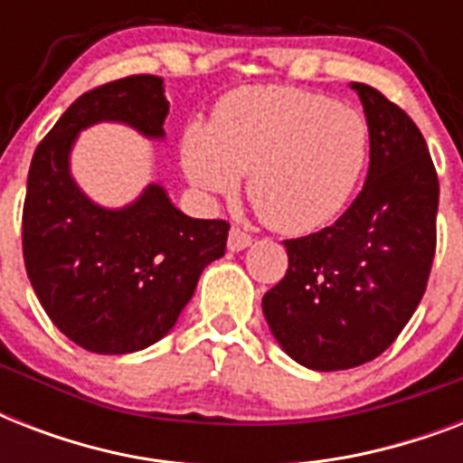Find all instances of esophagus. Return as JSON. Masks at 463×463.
<instances>
[{"instance_id": "obj_1", "label": "esophagus", "mask_w": 463, "mask_h": 463, "mask_svg": "<svg viewBox=\"0 0 463 463\" xmlns=\"http://www.w3.org/2000/svg\"><path fill=\"white\" fill-rule=\"evenodd\" d=\"M252 245V235H247L245 231H240V228H232L228 232V250L231 252H242L247 247Z\"/></svg>"}]
</instances>
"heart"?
<instances>
[{
  "label": "heart",
  "instance_id": "heart-1",
  "mask_svg": "<svg viewBox=\"0 0 463 463\" xmlns=\"http://www.w3.org/2000/svg\"><path fill=\"white\" fill-rule=\"evenodd\" d=\"M367 158L363 115L317 93L286 86L235 90L213 122H192L182 165L203 196H247L271 228L303 235L344 209Z\"/></svg>",
  "mask_w": 463,
  "mask_h": 463
}]
</instances>
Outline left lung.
<instances>
[{"label": "left lung", "instance_id": "1", "mask_svg": "<svg viewBox=\"0 0 463 463\" xmlns=\"http://www.w3.org/2000/svg\"><path fill=\"white\" fill-rule=\"evenodd\" d=\"M365 110L370 167L336 223L286 240L288 271L261 309L286 355L319 373L370 363L402 334L428 286L439 184L413 119L351 83Z\"/></svg>", "mask_w": 463, "mask_h": 463}]
</instances>
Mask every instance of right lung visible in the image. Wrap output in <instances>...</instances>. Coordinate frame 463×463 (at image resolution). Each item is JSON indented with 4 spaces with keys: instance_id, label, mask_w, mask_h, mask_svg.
I'll list each match as a JSON object with an SVG mask.
<instances>
[{
    "instance_id": "obj_1",
    "label": "right lung",
    "mask_w": 463,
    "mask_h": 463,
    "mask_svg": "<svg viewBox=\"0 0 463 463\" xmlns=\"http://www.w3.org/2000/svg\"><path fill=\"white\" fill-rule=\"evenodd\" d=\"M160 76H127L69 105L35 148L24 203V261L54 326L90 353L144 351L173 329L199 276L225 254V221L182 213L160 182L110 209L71 175L79 134L100 122L165 141Z\"/></svg>"
}]
</instances>
